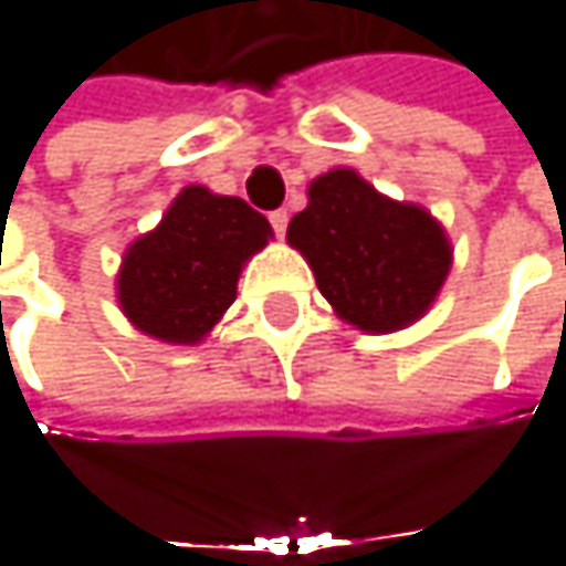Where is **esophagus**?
<instances>
[{
	"instance_id": "1",
	"label": "esophagus",
	"mask_w": 566,
	"mask_h": 566,
	"mask_svg": "<svg viewBox=\"0 0 566 566\" xmlns=\"http://www.w3.org/2000/svg\"><path fill=\"white\" fill-rule=\"evenodd\" d=\"M286 223H290V213H286V210H273L271 227L276 235H286Z\"/></svg>"
}]
</instances>
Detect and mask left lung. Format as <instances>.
Listing matches in <instances>:
<instances>
[{
    "label": "left lung",
    "instance_id": "1",
    "mask_svg": "<svg viewBox=\"0 0 566 566\" xmlns=\"http://www.w3.org/2000/svg\"><path fill=\"white\" fill-rule=\"evenodd\" d=\"M317 290L346 324L397 334L434 305L453 245L422 205L394 201L356 169L337 166L308 186V207L286 229Z\"/></svg>",
    "mask_w": 566,
    "mask_h": 566
}]
</instances>
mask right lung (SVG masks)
I'll use <instances>...</instances> for the list:
<instances>
[{
	"label": "right lung",
	"instance_id": "1",
	"mask_svg": "<svg viewBox=\"0 0 566 566\" xmlns=\"http://www.w3.org/2000/svg\"><path fill=\"white\" fill-rule=\"evenodd\" d=\"M271 239V223L242 198L186 186L164 220L122 254L116 273L122 315L160 343H201L235 302L245 261Z\"/></svg>",
	"mask_w": 566,
	"mask_h": 566
}]
</instances>
